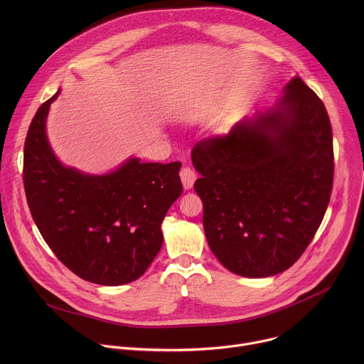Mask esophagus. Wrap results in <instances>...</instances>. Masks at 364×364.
I'll use <instances>...</instances> for the list:
<instances>
[{
  "mask_svg": "<svg viewBox=\"0 0 364 364\" xmlns=\"http://www.w3.org/2000/svg\"><path fill=\"white\" fill-rule=\"evenodd\" d=\"M180 178H181V183H183L184 190H190V188L193 187V184H194L197 176H196V173H194L191 168L183 167L181 171H180Z\"/></svg>",
  "mask_w": 364,
  "mask_h": 364,
  "instance_id": "1",
  "label": "esophagus"
}]
</instances>
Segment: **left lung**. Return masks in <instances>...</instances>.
Returning <instances> with one entry per match:
<instances>
[{"mask_svg":"<svg viewBox=\"0 0 364 364\" xmlns=\"http://www.w3.org/2000/svg\"><path fill=\"white\" fill-rule=\"evenodd\" d=\"M191 161L218 261L246 278L291 268L320 228L333 187V131L314 90L294 76L275 107L200 141Z\"/></svg>","mask_w":364,"mask_h":364,"instance_id":"left-lung-1","label":"left lung"}]
</instances>
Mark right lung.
Returning <instances> with one entry per match:
<instances>
[{
  "instance_id": "1",
  "label": "right lung",
  "mask_w": 364,
  "mask_h": 364,
  "mask_svg": "<svg viewBox=\"0 0 364 364\" xmlns=\"http://www.w3.org/2000/svg\"><path fill=\"white\" fill-rule=\"evenodd\" d=\"M60 90L36 112L24 144V188L43 239L79 278L107 287L138 279L163 245L161 223L181 196V164L131 157L107 174L63 166L46 121Z\"/></svg>"
}]
</instances>
